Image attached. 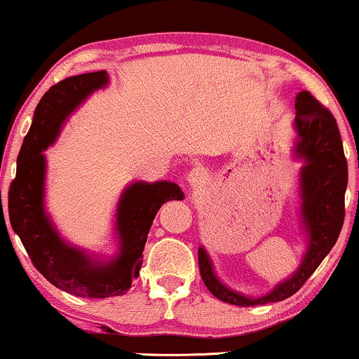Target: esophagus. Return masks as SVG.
I'll return each mask as SVG.
<instances>
[{
	"instance_id": "34e87169",
	"label": "esophagus",
	"mask_w": 359,
	"mask_h": 359,
	"mask_svg": "<svg viewBox=\"0 0 359 359\" xmlns=\"http://www.w3.org/2000/svg\"><path fill=\"white\" fill-rule=\"evenodd\" d=\"M189 185L194 189V191H199L201 187H204L209 180V172L205 170L204 167H194L187 175Z\"/></svg>"
}]
</instances>
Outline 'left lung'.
Listing matches in <instances>:
<instances>
[{
  "mask_svg": "<svg viewBox=\"0 0 359 359\" xmlns=\"http://www.w3.org/2000/svg\"><path fill=\"white\" fill-rule=\"evenodd\" d=\"M294 154L304 162L300 168V219L307 236V250L299 269L262 297H246L226 287L216 277L212 262L203 246L199 248V270L209 292L222 302L240 307L280 302L294 295L314 273L320 262L336 245L344 222V192L348 187V162L334 116L302 90L295 97Z\"/></svg>",
  "mask_w": 359,
  "mask_h": 359,
  "instance_id": "left-lung-1",
  "label": "left lung"
}]
</instances>
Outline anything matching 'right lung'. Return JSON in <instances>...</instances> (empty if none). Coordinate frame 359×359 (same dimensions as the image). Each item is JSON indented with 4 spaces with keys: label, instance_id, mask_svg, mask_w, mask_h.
Returning <instances> with one entry per match:
<instances>
[{
    "label": "right lung",
    "instance_id": "add662e5",
    "mask_svg": "<svg viewBox=\"0 0 359 359\" xmlns=\"http://www.w3.org/2000/svg\"><path fill=\"white\" fill-rule=\"evenodd\" d=\"M108 82L106 71L88 72L67 77L43 94L20 148L16 177L8 192L11 228L22 240L35 269L60 290L88 299L114 297L128 292L140 275L147 236L156 212L167 201L184 197L179 185L168 180H138L128 185L116 208L114 229L119 251L106 262L65 243L52 224L43 203L47 162L42 151L55 142L65 119Z\"/></svg>",
    "mask_w": 359,
    "mask_h": 359
}]
</instances>
